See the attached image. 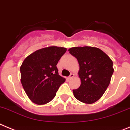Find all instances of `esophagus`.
I'll use <instances>...</instances> for the list:
<instances>
[{"mask_svg":"<svg viewBox=\"0 0 130 130\" xmlns=\"http://www.w3.org/2000/svg\"><path fill=\"white\" fill-rule=\"evenodd\" d=\"M74 76V74H70V76L69 77H68V78H69V79H72V78H73V77Z\"/></svg>","mask_w":130,"mask_h":130,"instance_id":"1","label":"esophagus"}]
</instances>
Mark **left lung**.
<instances>
[{
	"mask_svg": "<svg viewBox=\"0 0 130 130\" xmlns=\"http://www.w3.org/2000/svg\"><path fill=\"white\" fill-rule=\"evenodd\" d=\"M68 51L78 61L81 85L72 90L74 97L85 104H93L102 96L114 71L110 58L96 47L77 46Z\"/></svg>",
	"mask_w": 130,
	"mask_h": 130,
	"instance_id": "left-lung-1",
	"label": "left lung"
}]
</instances>
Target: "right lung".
<instances>
[{
    "mask_svg": "<svg viewBox=\"0 0 130 130\" xmlns=\"http://www.w3.org/2000/svg\"><path fill=\"white\" fill-rule=\"evenodd\" d=\"M66 48L50 46L31 53L20 67L21 82L31 102L37 105L50 102L65 78L58 74L56 65Z\"/></svg>",
    "mask_w": 130,
    "mask_h": 130,
    "instance_id": "add662e5",
    "label": "right lung"
}]
</instances>
